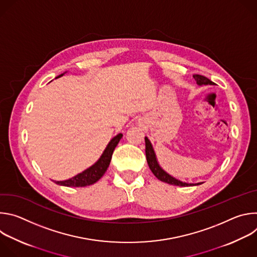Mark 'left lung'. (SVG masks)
<instances>
[{
    "mask_svg": "<svg viewBox=\"0 0 257 257\" xmlns=\"http://www.w3.org/2000/svg\"><path fill=\"white\" fill-rule=\"evenodd\" d=\"M193 77L196 80V83L198 85H213L214 84L212 81H210L205 76L195 74V75H193ZM145 155H146V161H148V164H149V167H150L151 171L153 172V174L159 180H161L165 183H168V184L175 185V186H194V185H200L201 184V183H197V184H189V183L182 182V181L172 177L167 172H165L158 163L155 151L153 149V145H152V143H151V141L149 140L148 137H145Z\"/></svg>",
    "mask_w": 257,
    "mask_h": 257,
    "instance_id": "8db88e82",
    "label": "left lung"
}]
</instances>
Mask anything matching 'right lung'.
Segmentation results:
<instances>
[{
    "label": "right lung",
    "instance_id": "obj_1",
    "mask_svg": "<svg viewBox=\"0 0 257 257\" xmlns=\"http://www.w3.org/2000/svg\"><path fill=\"white\" fill-rule=\"evenodd\" d=\"M61 76H63V74L59 75L58 77H61ZM122 136H123V134L120 133V134L116 135L111 141L108 142L101 157L98 159V161L94 165H92L91 167H89L88 169L83 171L82 173L74 176L71 179H68L65 181H56L55 182L56 184L62 185V186H67V187H84V186L94 184L96 181H98L103 176L106 169L108 168V165H109V163H111V159H112L113 153L115 151V148L119 143V141L121 140Z\"/></svg>",
    "mask_w": 257,
    "mask_h": 257
}]
</instances>
